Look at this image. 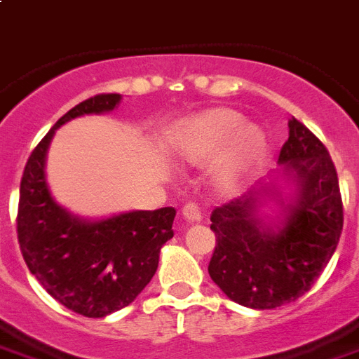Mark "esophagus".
Returning <instances> with one entry per match:
<instances>
[{"label": "esophagus", "mask_w": 359, "mask_h": 359, "mask_svg": "<svg viewBox=\"0 0 359 359\" xmlns=\"http://www.w3.org/2000/svg\"><path fill=\"white\" fill-rule=\"evenodd\" d=\"M182 215H184L186 221L189 222H198L203 219V212H201V208L195 203H186L184 206H182Z\"/></svg>", "instance_id": "esophagus-1"}]
</instances>
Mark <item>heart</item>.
Masks as SVG:
<instances>
[{
  "mask_svg": "<svg viewBox=\"0 0 359 359\" xmlns=\"http://www.w3.org/2000/svg\"><path fill=\"white\" fill-rule=\"evenodd\" d=\"M266 137L243 114L226 107L198 113L180 123L173 135L175 155L186 162H204L217 153L213 175L219 184L233 186L261 162Z\"/></svg>",
  "mask_w": 359,
  "mask_h": 359,
  "instance_id": "heart-1",
  "label": "heart"
}]
</instances>
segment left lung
<instances>
[{"label":"left lung","mask_w":359,"mask_h":359,"mask_svg":"<svg viewBox=\"0 0 359 359\" xmlns=\"http://www.w3.org/2000/svg\"><path fill=\"white\" fill-rule=\"evenodd\" d=\"M279 162L299 186L276 231L255 215L257 189L212 212L215 250L208 272L231 301L248 309L287 305L312 288L343 230L338 171L325 144L305 123L288 122Z\"/></svg>","instance_id":"obj_1"}]
</instances>
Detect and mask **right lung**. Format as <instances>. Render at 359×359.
I'll use <instances>...</instances> for the list:
<instances>
[{
    "instance_id": "right-lung-1",
    "label": "right lung",
    "mask_w": 359,
    "mask_h": 359,
    "mask_svg": "<svg viewBox=\"0 0 359 359\" xmlns=\"http://www.w3.org/2000/svg\"><path fill=\"white\" fill-rule=\"evenodd\" d=\"M120 95L80 102L54 123L32 149L20 184L16 230L32 276L65 309L104 318L133 303L158 266V254L173 237L175 208L129 212L87 222L54 203L45 180V155L54 131L82 114L113 111Z\"/></svg>"
}]
</instances>
